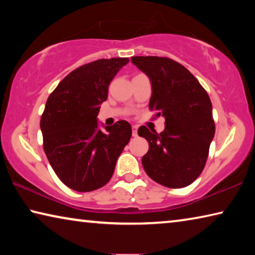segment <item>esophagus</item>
<instances>
[{
  "label": "esophagus",
  "mask_w": 255,
  "mask_h": 255,
  "mask_svg": "<svg viewBox=\"0 0 255 255\" xmlns=\"http://www.w3.org/2000/svg\"><path fill=\"white\" fill-rule=\"evenodd\" d=\"M132 137H137V126H132Z\"/></svg>",
  "instance_id": "obj_1"
}]
</instances>
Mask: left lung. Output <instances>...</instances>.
<instances>
[{"label":"left lung","instance_id":"1","mask_svg":"<svg viewBox=\"0 0 255 255\" xmlns=\"http://www.w3.org/2000/svg\"><path fill=\"white\" fill-rule=\"evenodd\" d=\"M131 62L152 83L149 110L165 118V129L159 133L145 126L138 128V135L145 137L149 145L141 158L144 170L164 187H187L204 170L215 135L208 93L173 59L136 56Z\"/></svg>","mask_w":255,"mask_h":255}]
</instances>
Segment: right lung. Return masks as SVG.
<instances>
[{
    "mask_svg": "<svg viewBox=\"0 0 255 255\" xmlns=\"http://www.w3.org/2000/svg\"><path fill=\"white\" fill-rule=\"evenodd\" d=\"M128 58L98 59L71 72L47 99L40 128L44 150L62 182L89 192L109 182L119 155L131 137V126L119 120L98 128L100 105Z\"/></svg>",
    "mask_w": 255,
    "mask_h": 255,
    "instance_id": "1",
    "label": "right lung"
}]
</instances>
